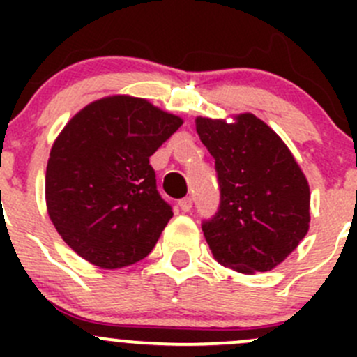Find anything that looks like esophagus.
Listing matches in <instances>:
<instances>
[{
  "mask_svg": "<svg viewBox=\"0 0 357 357\" xmlns=\"http://www.w3.org/2000/svg\"><path fill=\"white\" fill-rule=\"evenodd\" d=\"M192 207H193V200L190 199V197L179 200V208H181L183 212H190V211H192Z\"/></svg>",
  "mask_w": 357,
  "mask_h": 357,
  "instance_id": "1",
  "label": "esophagus"
}]
</instances>
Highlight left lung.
I'll list each match as a JSON object with an SVG mask.
<instances>
[{"instance_id": "obj_1", "label": "left lung", "mask_w": 357, "mask_h": 357, "mask_svg": "<svg viewBox=\"0 0 357 357\" xmlns=\"http://www.w3.org/2000/svg\"><path fill=\"white\" fill-rule=\"evenodd\" d=\"M215 160L221 205L204 236L215 261L243 275L271 271L304 240L311 190L282 138L250 112L195 119Z\"/></svg>"}]
</instances>
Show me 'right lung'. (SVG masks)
Instances as JSON below:
<instances>
[{"label":"right lung","instance_id":"add662e5","mask_svg":"<svg viewBox=\"0 0 357 357\" xmlns=\"http://www.w3.org/2000/svg\"><path fill=\"white\" fill-rule=\"evenodd\" d=\"M183 119L149 100L112 95L81 109L56 136L46 167V211L59 235L93 266L142 261L172 218L150 157Z\"/></svg>","mask_w":357,"mask_h":357}]
</instances>
